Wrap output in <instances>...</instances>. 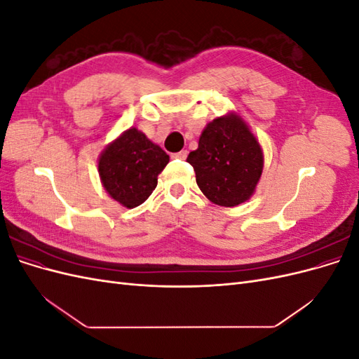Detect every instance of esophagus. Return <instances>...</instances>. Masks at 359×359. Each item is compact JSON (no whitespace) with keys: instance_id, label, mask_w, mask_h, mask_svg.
I'll use <instances>...</instances> for the list:
<instances>
[{"instance_id":"esophagus-1","label":"esophagus","mask_w":359,"mask_h":359,"mask_svg":"<svg viewBox=\"0 0 359 359\" xmlns=\"http://www.w3.org/2000/svg\"><path fill=\"white\" fill-rule=\"evenodd\" d=\"M172 158H175V160H186V158H187V151L182 149V151H180V153L172 154Z\"/></svg>"}]
</instances>
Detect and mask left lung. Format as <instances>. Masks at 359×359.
<instances>
[{
	"label": "left lung",
	"instance_id": "1",
	"mask_svg": "<svg viewBox=\"0 0 359 359\" xmlns=\"http://www.w3.org/2000/svg\"><path fill=\"white\" fill-rule=\"evenodd\" d=\"M187 161L196 182L211 202L236 206L255 193L264 169L260 145L243 119L229 114L205 127L199 147Z\"/></svg>",
	"mask_w": 359,
	"mask_h": 359
}]
</instances>
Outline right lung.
<instances>
[{
	"label": "right lung",
	"mask_w": 359,
	"mask_h": 359,
	"mask_svg": "<svg viewBox=\"0 0 359 359\" xmlns=\"http://www.w3.org/2000/svg\"><path fill=\"white\" fill-rule=\"evenodd\" d=\"M169 156L136 128H128L107 147L99 160L104 190L126 208L144 203L157 187Z\"/></svg>",
	"instance_id": "obj_1"
}]
</instances>
